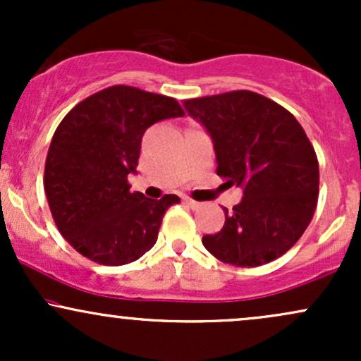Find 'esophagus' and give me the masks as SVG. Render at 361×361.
Here are the masks:
<instances>
[{"label":"esophagus","mask_w":361,"mask_h":361,"mask_svg":"<svg viewBox=\"0 0 361 361\" xmlns=\"http://www.w3.org/2000/svg\"><path fill=\"white\" fill-rule=\"evenodd\" d=\"M183 204H185V205H188L190 209H192V210L200 209V204H198V202L192 200V198H188V197H185V198H183Z\"/></svg>","instance_id":"34e87169"}]
</instances>
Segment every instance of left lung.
<instances>
[{
    "mask_svg": "<svg viewBox=\"0 0 361 361\" xmlns=\"http://www.w3.org/2000/svg\"><path fill=\"white\" fill-rule=\"evenodd\" d=\"M185 110L212 139L217 175L243 188L241 202L224 209L221 233L204 235L205 250L234 267L280 258L317 205L319 163L304 128L279 103L244 90L186 100Z\"/></svg>",
    "mask_w": 361,
    "mask_h": 361,
    "instance_id": "8db88e82",
    "label": "left lung"
}]
</instances>
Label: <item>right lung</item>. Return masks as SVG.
<instances>
[{"mask_svg":"<svg viewBox=\"0 0 361 361\" xmlns=\"http://www.w3.org/2000/svg\"><path fill=\"white\" fill-rule=\"evenodd\" d=\"M175 98L110 86L62 118L45 159L44 188L57 229L78 252L106 267L132 263L154 246L163 215L180 204L132 193L144 132L183 117Z\"/></svg>","mask_w":361,"mask_h":361,"instance_id":"1","label":"right lung"}]
</instances>
